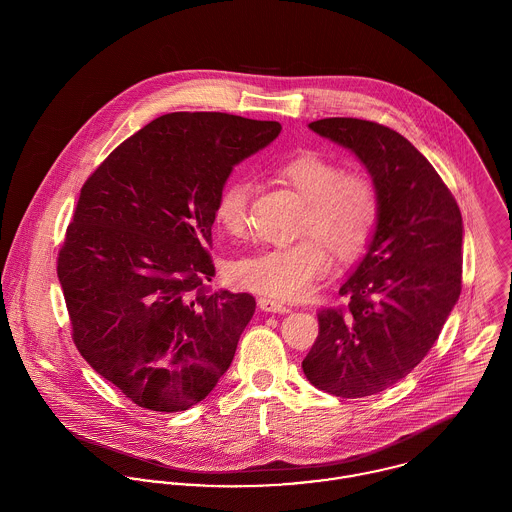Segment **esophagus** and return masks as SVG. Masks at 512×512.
<instances>
[{
    "label": "esophagus",
    "instance_id": "esophagus-1",
    "mask_svg": "<svg viewBox=\"0 0 512 512\" xmlns=\"http://www.w3.org/2000/svg\"><path fill=\"white\" fill-rule=\"evenodd\" d=\"M258 307H260L262 311H268V313H288V311H290L288 305H284L282 301L272 299V297H260V299H258Z\"/></svg>",
    "mask_w": 512,
    "mask_h": 512
}]
</instances>
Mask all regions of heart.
I'll return each instance as SVG.
<instances>
[{
    "mask_svg": "<svg viewBox=\"0 0 512 512\" xmlns=\"http://www.w3.org/2000/svg\"><path fill=\"white\" fill-rule=\"evenodd\" d=\"M278 173L305 201L297 222L303 238L242 256L232 264V278L250 292L299 299L331 272L333 260L325 243L341 260H355L365 252L380 219V199L368 177L343 173L339 163L313 151L293 155ZM252 191L246 177H234L220 189L215 219L230 236H242L248 228Z\"/></svg>",
    "mask_w": 512,
    "mask_h": 512,
    "instance_id": "1",
    "label": "heart"
}]
</instances>
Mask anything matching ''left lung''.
Listing matches in <instances>:
<instances>
[{
    "instance_id": "1",
    "label": "left lung",
    "mask_w": 512,
    "mask_h": 512,
    "mask_svg": "<svg viewBox=\"0 0 512 512\" xmlns=\"http://www.w3.org/2000/svg\"><path fill=\"white\" fill-rule=\"evenodd\" d=\"M309 128L351 149L372 177L380 219L365 258L339 293L347 309L317 313L301 368L333 396L378 394L430 353L461 293L463 220L432 163L398 132L359 118Z\"/></svg>"
}]
</instances>
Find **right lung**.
I'll return each instance as SVG.
<instances>
[{"label": "right lung", "mask_w": 512, "mask_h": 512, "mask_svg": "<svg viewBox=\"0 0 512 512\" xmlns=\"http://www.w3.org/2000/svg\"><path fill=\"white\" fill-rule=\"evenodd\" d=\"M278 122L173 112L116 147L80 189L59 252L76 349L134 404L181 412L217 386L256 299L209 292L215 205Z\"/></svg>", "instance_id": "add662e5"}]
</instances>
